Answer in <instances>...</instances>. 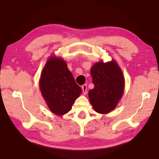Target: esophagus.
<instances>
[{"label": "esophagus", "mask_w": 159, "mask_h": 159, "mask_svg": "<svg viewBox=\"0 0 159 159\" xmlns=\"http://www.w3.org/2000/svg\"><path fill=\"white\" fill-rule=\"evenodd\" d=\"M81 88H82V90H83V94H84V95H85V94L87 93V85H86V84L83 85Z\"/></svg>", "instance_id": "esophagus-1"}]
</instances>
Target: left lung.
<instances>
[{"label":"left lung","instance_id":"1","mask_svg":"<svg viewBox=\"0 0 159 159\" xmlns=\"http://www.w3.org/2000/svg\"><path fill=\"white\" fill-rule=\"evenodd\" d=\"M94 88L88 93L95 111L107 114L116 107L124 91L125 80L119 66L114 60L95 63L90 69Z\"/></svg>","mask_w":159,"mask_h":159}]
</instances>
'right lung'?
<instances>
[{"label": "right lung", "mask_w": 159, "mask_h": 159, "mask_svg": "<svg viewBox=\"0 0 159 159\" xmlns=\"http://www.w3.org/2000/svg\"><path fill=\"white\" fill-rule=\"evenodd\" d=\"M40 90L51 111L64 115L70 111L82 92L63 59H48L40 79Z\"/></svg>", "instance_id": "add662e5"}]
</instances>
